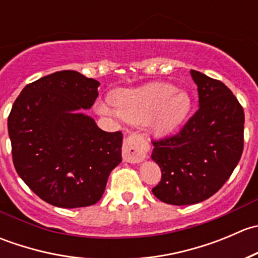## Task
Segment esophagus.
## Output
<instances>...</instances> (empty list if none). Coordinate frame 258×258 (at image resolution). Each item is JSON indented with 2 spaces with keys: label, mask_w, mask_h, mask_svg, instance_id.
<instances>
[{
  "label": "esophagus",
  "mask_w": 258,
  "mask_h": 258,
  "mask_svg": "<svg viewBox=\"0 0 258 258\" xmlns=\"http://www.w3.org/2000/svg\"><path fill=\"white\" fill-rule=\"evenodd\" d=\"M147 153V144L139 135H131L123 142L122 157L126 162L139 163L145 160Z\"/></svg>",
  "instance_id": "obj_1"
}]
</instances>
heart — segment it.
Returning a JSON list of instances; mask_svg holds the SVG:
<instances>
[{"label": "heart", "mask_w": 258, "mask_h": 258, "mask_svg": "<svg viewBox=\"0 0 258 258\" xmlns=\"http://www.w3.org/2000/svg\"><path fill=\"white\" fill-rule=\"evenodd\" d=\"M113 108L98 101L96 111L102 116H113L135 124L148 121L155 136L166 137L176 132L188 117L192 98L184 90H176L170 83L152 82L139 88L117 90L111 96Z\"/></svg>", "instance_id": "heart-1"}]
</instances>
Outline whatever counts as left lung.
<instances>
[{
    "instance_id": "obj_1",
    "label": "left lung",
    "mask_w": 258,
    "mask_h": 258,
    "mask_svg": "<svg viewBox=\"0 0 258 258\" xmlns=\"http://www.w3.org/2000/svg\"><path fill=\"white\" fill-rule=\"evenodd\" d=\"M199 110L179 134L153 141L151 158L162 177L152 192L168 205L184 206L210 199L232 175L243 151V108L230 88L191 70Z\"/></svg>"
}]
</instances>
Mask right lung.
Instances as JSON below:
<instances>
[{
	"instance_id": "right-lung-1",
	"label": "right lung",
	"mask_w": 258,
	"mask_h": 258,
	"mask_svg": "<svg viewBox=\"0 0 258 258\" xmlns=\"http://www.w3.org/2000/svg\"><path fill=\"white\" fill-rule=\"evenodd\" d=\"M98 86L77 71H58L26 86L12 106L7 126L15 168L52 206L95 205L122 161L121 131H102L83 113Z\"/></svg>"
}]
</instances>
